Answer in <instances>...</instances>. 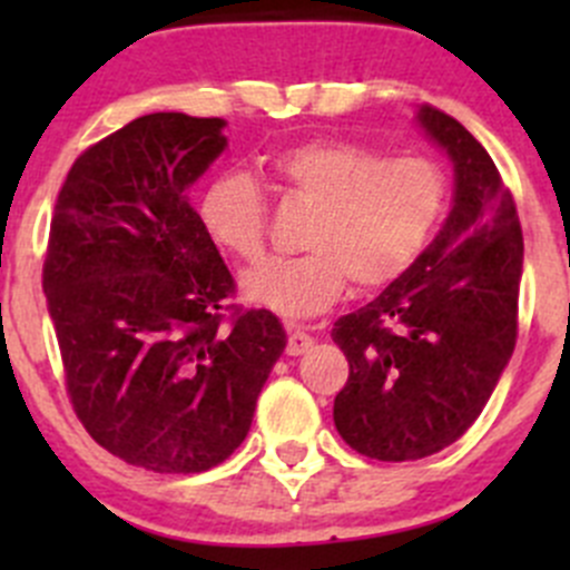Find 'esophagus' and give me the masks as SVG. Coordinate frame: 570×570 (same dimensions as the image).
Wrapping results in <instances>:
<instances>
[{
    "label": "esophagus",
    "mask_w": 570,
    "mask_h": 570,
    "mask_svg": "<svg viewBox=\"0 0 570 570\" xmlns=\"http://www.w3.org/2000/svg\"><path fill=\"white\" fill-rule=\"evenodd\" d=\"M286 336H289V342H286V353H289V355L306 353V350L312 347V342H314V338L308 336V333L303 331L301 325H295V322H289V325H286Z\"/></svg>",
    "instance_id": "34e87169"
}]
</instances>
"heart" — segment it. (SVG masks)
<instances>
[{
  "label": "heart",
  "mask_w": 570,
  "mask_h": 570,
  "mask_svg": "<svg viewBox=\"0 0 570 570\" xmlns=\"http://www.w3.org/2000/svg\"><path fill=\"white\" fill-rule=\"evenodd\" d=\"M281 193L314 206L303 228L306 253L273 258L243 278L245 295L281 317L325 312L353 281L383 289L428 250L446 212L444 170L424 157H383L353 140H306L269 159ZM198 217L206 234L243 262L267 250V193L243 170L204 187Z\"/></svg>",
  "instance_id": "heart-1"
}]
</instances>
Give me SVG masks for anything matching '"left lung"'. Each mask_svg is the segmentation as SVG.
Masks as SVG:
<instances>
[{
	"instance_id": "obj_1",
	"label": "left lung",
	"mask_w": 570,
	"mask_h": 570,
	"mask_svg": "<svg viewBox=\"0 0 570 570\" xmlns=\"http://www.w3.org/2000/svg\"><path fill=\"white\" fill-rule=\"evenodd\" d=\"M419 120L455 163V206L422 258L331 331L350 364L338 435L394 463L455 444L482 413L519 336L524 264L513 193L485 148L433 105Z\"/></svg>"
}]
</instances>
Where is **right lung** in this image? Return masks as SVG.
Segmentation results:
<instances>
[{
	"mask_svg": "<svg viewBox=\"0 0 570 570\" xmlns=\"http://www.w3.org/2000/svg\"><path fill=\"white\" fill-rule=\"evenodd\" d=\"M220 118L154 112L77 157L57 195L43 292L73 413L120 461L198 474L248 435L286 347L243 308L187 198L226 148Z\"/></svg>",
	"mask_w": 570,
	"mask_h": 570,
	"instance_id": "add662e5",
	"label": "right lung"
}]
</instances>
